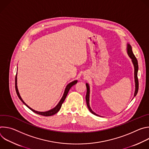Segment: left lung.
Masks as SVG:
<instances>
[{
  "label": "left lung",
  "mask_w": 149,
  "mask_h": 149,
  "mask_svg": "<svg viewBox=\"0 0 149 149\" xmlns=\"http://www.w3.org/2000/svg\"><path fill=\"white\" fill-rule=\"evenodd\" d=\"M127 54H128L129 56H130V58L132 59V62L134 65V80H135V92H134V97L136 96L137 93H138V90H139V81H138V78H137V72H138V69H139V66H138V62L136 58V56H134V54L133 53L132 51V48L131 45L128 44H127ZM86 87H87V94L86 96V102H87V104L88 106V108L90 110V111L95 115L98 116V114H95L91 109L90 106V87L88 83H86Z\"/></svg>",
  "instance_id": "left-lung-1"
}]
</instances>
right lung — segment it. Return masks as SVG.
Returning <instances> with one entry per match:
<instances>
[{
  "label": "right lung",
  "mask_w": 149,
  "mask_h": 149,
  "mask_svg": "<svg viewBox=\"0 0 149 149\" xmlns=\"http://www.w3.org/2000/svg\"><path fill=\"white\" fill-rule=\"evenodd\" d=\"M16 75H17V74H16ZM77 81H78L77 80H75V81H74L70 82V84H68L67 85V86L66 88H65L64 93H63V95L62 98L61 99V100L59 101V102H58V104L56 105V107H54V109H51V110H49V111H45V112H39V111H35V110H33L32 109H31V107H29V106L23 101V100L22 99V98H21V97H20V94H19V91H18V89H17V77H16V78H15V89H16V94H17L18 97L19 98V99H20L21 101H22V102L26 106V107H28L31 110H32L33 112H34V113L38 114H39V115H41V116H51L54 115L55 114L57 113L59 111L60 109L61 108V106H62V103L63 102V101H64V100H65V98H66V97H67V94H68V93L69 90H70V88H71L73 86H74L75 84H76L77 83Z\"/></svg>",
  "instance_id": "obj_1"
}]
</instances>
